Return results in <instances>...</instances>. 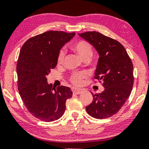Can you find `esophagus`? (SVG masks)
Segmentation results:
<instances>
[{"instance_id": "esophagus-1", "label": "esophagus", "mask_w": 149, "mask_h": 149, "mask_svg": "<svg viewBox=\"0 0 149 149\" xmlns=\"http://www.w3.org/2000/svg\"><path fill=\"white\" fill-rule=\"evenodd\" d=\"M72 91L73 94H77V95L80 94V93H82V91H83L82 89H78V88H72Z\"/></svg>"}]
</instances>
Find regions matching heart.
Masks as SVG:
<instances>
[{"mask_svg": "<svg viewBox=\"0 0 149 149\" xmlns=\"http://www.w3.org/2000/svg\"><path fill=\"white\" fill-rule=\"evenodd\" d=\"M72 49L76 52L79 56L83 60L87 59H91L93 52L91 45L85 40H79L75 42L72 45ZM65 59V52L64 49H61L59 52L57 57V64L61 66L64 64ZM87 77V74L85 72H74L71 74L70 81L75 86H81L83 83L84 79Z\"/></svg>", "mask_w": 149, "mask_h": 149, "instance_id": "1", "label": "heart"}]
</instances>
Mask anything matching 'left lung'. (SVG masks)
<instances>
[{"instance_id": "left-lung-1", "label": "left lung", "mask_w": 149, "mask_h": 149, "mask_svg": "<svg viewBox=\"0 0 149 149\" xmlns=\"http://www.w3.org/2000/svg\"><path fill=\"white\" fill-rule=\"evenodd\" d=\"M79 35L92 45L99 54L94 79L102 82L104 87L102 93H92L93 101L85 108L86 111L98 119L111 117L121 109L132 92L133 64L117 40L95 31Z\"/></svg>"}]
</instances>
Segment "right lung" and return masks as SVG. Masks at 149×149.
Here are the masks:
<instances>
[{"instance_id":"right-lung-1","label":"right lung","mask_w":149,"mask_h":149,"mask_svg":"<svg viewBox=\"0 0 149 149\" xmlns=\"http://www.w3.org/2000/svg\"><path fill=\"white\" fill-rule=\"evenodd\" d=\"M74 32L47 31L30 38L20 50L17 63V87L21 98L34 117L41 121H56L64 115L70 88L53 87L46 76L57 65V57Z\"/></svg>"}]
</instances>
